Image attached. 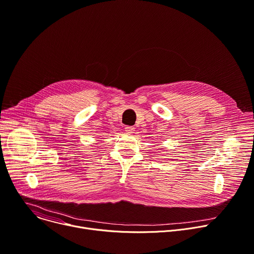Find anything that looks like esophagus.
<instances>
[{
	"label": "esophagus",
	"instance_id": "1",
	"mask_svg": "<svg viewBox=\"0 0 254 254\" xmlns=\"http://www.w3.org/2000/svg\"><path fill=\"white\" fill-rule=\"evenodd\" d=\"M126 131L127 132V133H133V131H134V127H129V126H127V127H126Z\"/></svg>",
	"mask_w": 254,
	"mask_h": 254
}]
</instances>
